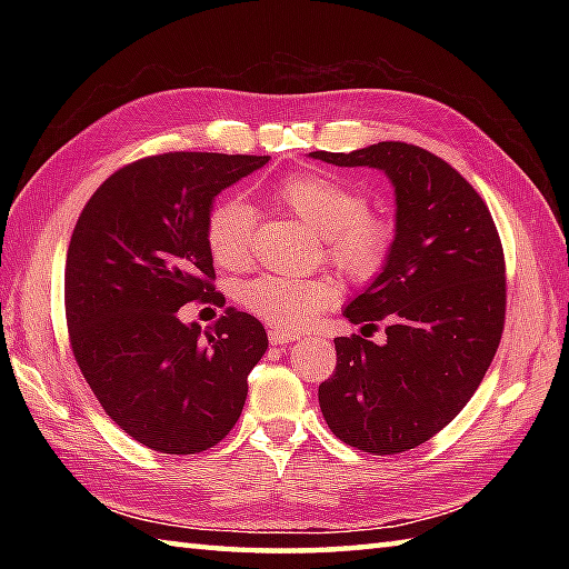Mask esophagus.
Masks as SVG:
<instances>
[{
	"instance_id": "1",
	"label": "esophagus",
	"mask_w": 569,
	"mask_h": 569,
	"mask_svg": "<svg viewBox=\"0 0 569 569\" xmlns=\"http://www.w3.org/2000/svg\"><path fill=\"white\" fill-rule=\"evenodd\" d=\"M269 340H271V345H288V342L300 340V335L291 332V330L276 328V330H269Z\"/></svg>"
}]
</instances>
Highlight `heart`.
I'll use <instances>...</instances> for the list:
<instances>
[{
    "instance_id": "obj_1",
    "label": "heart",
    "mask_w": 569,
    "mask_h": 569,
    "mask_svg": "<svg viewBox=\"0 0 569 569\" xmlns=\"http://www.w3.org/2000/svg\"><path fill=\"white\" fill-rule=\"evenodd\" d=\"M273 200L283 210L325 239V253L347 278L367 283L389 261L393 224L367 210L365 192L332 176L296 173L273 188ZM253 210L234 196L217 200L204 222V241L212 259L239 269L251 251ZM340 288L332 278H291L266 273L239 288V300L251 316L281 330H303L322 310H328Z\"/></svg>"
}]
</instances>
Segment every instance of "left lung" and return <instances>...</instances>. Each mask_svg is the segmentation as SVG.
<instances>
[{"label": "left lung", "mask_w": 569, "mask_h": 569, "mask_svg": "<svg viewBox=\"0 0 569 569\" xmlns=\"http://www.w3.org/2000/svg\"><path fill=\"white\" fill-rule=\"evenodd\" d=\"M310 156L377 168L396 192L389 261L345 308L365 328L386 320V342L335 337L337 367L318 389L320 410L357 450H413L467 406L499 349L506 263L497 224L450 163L413 143Z\"/></svg>", "instance_id": "obj_1"}]
</instances>
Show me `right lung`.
I'll return each instance as SVG.
<instances>
[{"instance_id": "add662e5", "label": "right lung", "mask_w": 569, "mask_h": 569, "mask_svg": "<svg viewBox=\"0 0 569 569\" xmlns=\"http://www.w3.org/2000/svg\"><path fill=\"white\" fill-rule=\"evenodd\" d=\"M269 156L171 151L119 168L84 204L66 259L70 347L104 413L163 455H196L234 428L269 347L237 308L210 330L180 322L217 303L204 222L212 200Z\"/></svg>"}]
</instances>
